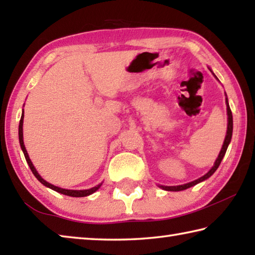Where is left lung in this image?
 I'll list each match as a JSON object with an SVG mask.
<instances>
[{
    "instance_id": "8db88e82",
    "label": "left lung",
    "mask_w": 255,
    "mask_h": 255,
    "mask_svg": "<svg viewBox=\"0 0 255 255\" xmlns=\"http://www.w3.org/2000/svg\"><path fill=\"white\" fill-rule=\"evenodd\" d=\"M209 70H210V68H209ZM210 72H213V71L210 70ZM214 76L216 77L215 74H214ZM216 79H217V77H216ZM226 107H227V116H228L227 132H226L225 140H224L223 147L221 149V153H219L217 159H216V161H215L214 166L211 167V169L208 172H207V173L204 176H201V178L197 179L195 181H192V182H189V183H185V184H181V185H173V187H167V185H158L159 188H162L163 190H166V191H181V190H185V189H188L190 187H193V185H196L198 183L202 182V181H205V180H207L208 178H210V176L215 173V171L218 169V166H219V164H221L223 157L225 156V153H226V150H227V147H228V145H230L231 139H232V133H233V115H232L230 105H228L227 98H226Z\"/></svg>"
}]
</instances>
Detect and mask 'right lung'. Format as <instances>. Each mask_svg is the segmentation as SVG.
Masks as SVG:
<instances>
[{
  "mask_svg": "<svg viewBox=\"0 0 255 255\" xmlns=\"http://www.w3.org/2000/svg\"><path fill=\"white\" fill-rule=\"evenodd\" d=\"M23 117H24V114H23V111H22V115H21V119H20V124H19V141H20V146H21V149H22V152L24 154L25 161H27V163L29 164L30 170L32 171L33 175L36 176V178L38 179V181H40V182L44 184L45 187L50 188V189L55 190V191H57L59 193H63V195H65V196H70V197H86V196H90V195H92V193L96 192L97 190L101 187L102 183L98 184L97 187H93L91 189H86V190H68V189H63V188L56 187V185L50 184L49 182H47V181H45L44 179H42L41 176L39 175V173H38V172H37V170L34 169L32 162L30 161V158H29V155L27 153V149H25V147H24V144H23V129H22Z\"/></svg>",
  "mask_w": 255,
  "mask_h": 255,
  "instance_id": "add662e5",
  "label": "right lung"
}]
</instances>
